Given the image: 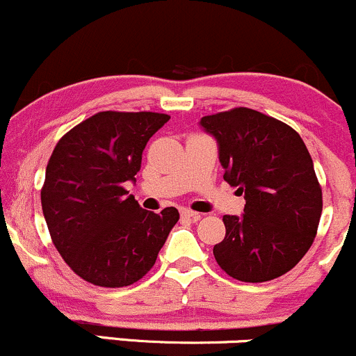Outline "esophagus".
<instances>
[{
	"instance_id": "obj_1",
	"label": "esophagus",
	"mask_w": 356,
	"mask_h": 356,
	"mask_svg": "<svg viewBox=\"0 0 356 356\" xmlns=\"http://www.w3.org/2000/svg\"><path fill=\"white\" fill-rule=\"evenodd\" d=\"M181 216L186 219H194V220L201 219V214H199V212H194L191 209H181Z\"/></svg>"
}]
</instances>
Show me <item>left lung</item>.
Returning a JSON list of instances; mask_svg holds the SVG:
<instances>
[{"label":"left lung","instance_id":"obj_1","mask_svg":"<svg viewBox=\"0 0 356 356\" xmlns=\"http://www.w3.org/2000/svg\"><path fill=\"white\" fill-rule=\"evenodd\" d=\"M218 140L224 181L244 194V214L224 216L226 238L216 261L246 283L283 276L312 248L323 195L312 155L296 130L257 110L239 107L201 118Z\"/></svg>","mask_w":356,"mask_h":356}]
</instances>
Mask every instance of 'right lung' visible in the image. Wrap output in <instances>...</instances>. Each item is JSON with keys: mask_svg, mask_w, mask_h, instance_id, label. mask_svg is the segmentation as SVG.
Segmentation results:
<instances>
[{"mask_svg": "<svg viewBox=\"0 0 356 356\" xmlns=\"http://www.w3.org/2000/svg\"><path fill=\"white\" fill-rule=\"evenodd\" d=\"M155 112H99L65 134L42 187L51 241L81 280L122 288L144 277L179 220L138 206L125 182L136 181L149 138L169 120Z\"/></svg>", "mask_w": 356, "mask_h": 356, "instance_id": "obj_1", "label": "right lung"}]
</instances>
